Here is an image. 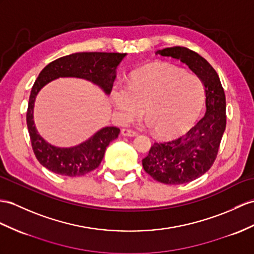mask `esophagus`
<instances>
[{"mask_svg": "<svg viewBox=\"0 0 254 254\" xmlns=\"http://www.w3.org/2000/svg\"><path fill=\"white\" fill-rule=\"evenodd\" d=\"M122 134L125 135V137H134V135H137V132L131 130V129L124 128L122 129Z\"/></svg>", "mask_w": 254, "mask_h": 254, "instance_id": "1", "label": "esophagus"}]
</instances>
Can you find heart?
<instances>
[{
    "label": "heart",
    "instance_id": "1",
    "mask_svg": "<svg viewBox=\"0 0 254 254\" xmlns=\"http://www.w3.org/2000/svg\"><path fill=\"white\" fill-rule=\"evenodd\" d=\"M111 100L122 123L144 113L148 126L164 138L181 134L199 116L205 102L201 80L180 67L154 64L135 72L128 86L116 85Z\"/></svg>",
    "mask_w": 254,
    "mask_h": 254
}]
</instances>
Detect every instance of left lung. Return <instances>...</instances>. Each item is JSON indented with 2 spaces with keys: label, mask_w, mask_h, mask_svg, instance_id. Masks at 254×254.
I'll return each instance as SVG.
<instances>
[{
  "label": "left lung",
  "mask_w": 254,
  "mask_h": 254,
  "mask_svg": "<svg viewBox=\"0 0 254 254\" xmlns=\"http://www.w3.org/2000/svg\"><path fill=\"white\" fill-rule=\"evenodd\" d=\"M155 55L171 57L187 64L205 88L206 114L184 134L151 147L142 159L146 174L160 183H189L211 168L226 127V100L218 73L200 55L187 47L176 46L157 51Z\"/></svg>",
  "instance_id": "8db88e82"
}]
</instances>
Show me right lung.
I'll return each instance as SVG.
<instances>
[{"label": "right lung", "instance_id": "obj_1", "mask_svg": "<svg viewBox=\"0 0 254 254\" xmlns=\"http://www.w3.org/2000/svg\"><path fill=\"white\" fill-rule=\"evenodd\" d=\"M120 53H75L48 64L39 74L31 89L27 111V126L35 157L55 174L80 177L95 170L103 159L110 142L120 134V128L103 127L82 143L70 147L55 146L41 137L33 120L34 102L40 90L59 77L89 80L110 95L116 77L117 66L126 57Z\"/></svg>", "mask_w": 254, "mask_h": 254}]
</instances>
